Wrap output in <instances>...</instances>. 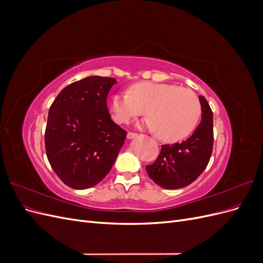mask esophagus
Segmentation results:
<instances>
[{"label": "esophagus", "instance_id": "34e87169", "mask_svg": "<svg viewBox=\"0 0 263 263\" xmlns=\"http://www.w3.org/2000/svg\"><path fill=\"white\" fill-rule=\"evenodd\" d=\"M138 136L137 134H135V133H128L127 134V138L128 139H134V138H136Z\"/></svg>", "mask_w": 263, "mask_h": 263}]
</instances>
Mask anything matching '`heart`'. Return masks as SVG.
<instances>
[{"instance_id": "obj_1", "label": "heart", "mask_w": 263, "mask_h": 263, "mask_svg": "<svg viewBox=\"0 0 263 263\" xmlns=\"http://www.w3.org/2000/svg\"><path fill=\"white\" fill-rule=\"evenodd\" d=\"M114 121L126 124L138 115L150 117L141 126L156 132L168 142L185 139L193 133L201 116L197 95L190 89L172 83L141 81L133 84L128 93H114L108 98Z\"/></svg>"}]
</instances>
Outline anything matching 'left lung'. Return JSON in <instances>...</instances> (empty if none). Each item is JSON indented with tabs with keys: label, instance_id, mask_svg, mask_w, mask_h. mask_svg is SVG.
Instances as JSON below:
<instances>
[{
	"label": "left lung",
	"instance_id": "1",
	"mask_svg": "<svg viewBox=\"0 0 263 263\" xmlns=\"http://www.w3.org/2000/svg\"><path fill=\"white\" fill-rule=\"evenodd\" d=\"M202 121L195 132L182 142L162 145L157 160L146 166L148 176L163 189H181L191 184L205 170L213 151V113L204 97H198Z\"/></svg>",
	"mask_w": 263,
	"mask_h": 263
}]
</instances>
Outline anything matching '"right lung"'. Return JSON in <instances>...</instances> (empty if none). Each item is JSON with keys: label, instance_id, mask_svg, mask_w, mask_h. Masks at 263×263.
Instances as JSON below:
<instances>
[{"label": "right lung", "instance_id": "obj_1", "mask_svg": "<svg viewBox=\"0 0 263 263\" xmlns=\"http://www.w3.org/2000/svg\"><path fill=\"white\" fill-rule=\"evenodd\" d=\"M113 78L92 76L66 86L49 108L46 154L60 180L76 190L97 185L112 169L127 132L115 124L106 99Z\"/></svg>", "mask_w": 263, "mask_h": 263}]
</instances>
